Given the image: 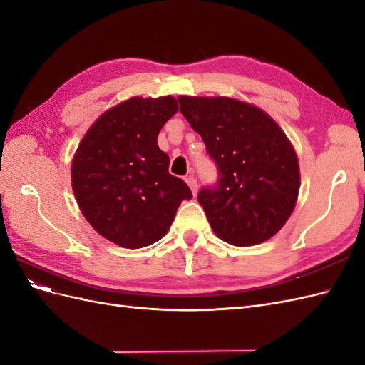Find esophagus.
<instances>
[{
    "mask_svg": "<svg viewBox=\"0 0 365 365\" xmlns=\"http://www.w3.org/2000/svg\"><path fill=\"white\" fill-rule=\"evenodd\" d=\"M185 182L189 184V187L192 189V193H193V196H196L197 195V181H196V178L195 176H189V178H185Z\"/></svg>",
    "mask_w": 365,
    "mask_h": 365,
    "instance_id": "esophagus-1",
    "label": "esophagus"
}]
</instances>
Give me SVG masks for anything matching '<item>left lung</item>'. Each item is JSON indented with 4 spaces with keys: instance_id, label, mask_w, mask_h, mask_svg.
I'll return each mask as SVG.
<instances>
[{
    "instance_id": "obj_1",
    "label": "left lung",
    "mask_w": 365,
    "mask_h": 365,
    "mask_svg": "<svg viewBox=\"0 0 365 365\" xmlns=\"http://www.w3.org/2000/svg\"><path fill=\"white\" fill-rule=\"evenodd\" d=\"M178 102L217 168V184L197 195L215 235L235 247L277 235L300 190L297 153L282 128L236 98L180 96Z\"/></svg>"
}]
</instances>
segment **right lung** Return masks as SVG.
Listing matches in <instances>:
<instances>
[{
	"label": "right lung",
	"mask_w": 365,
	"mask_h": 365,
	"mask_svg": "<svg viewBox=\"0 0 365 365\" xmlns=\"http://www.w3.org/2000/svg\"><path fill=\"white\" fill-rule=\"evenodd\" d=\"M176 111L172 96L130 97L98 117L74 153L71 185L81 212L118 247L160 240L180 204L192 200L189 185L169 173V155L157 143Z\"/></svg>",
	"instance_id": "right-lung-1"
}]
</instances>
